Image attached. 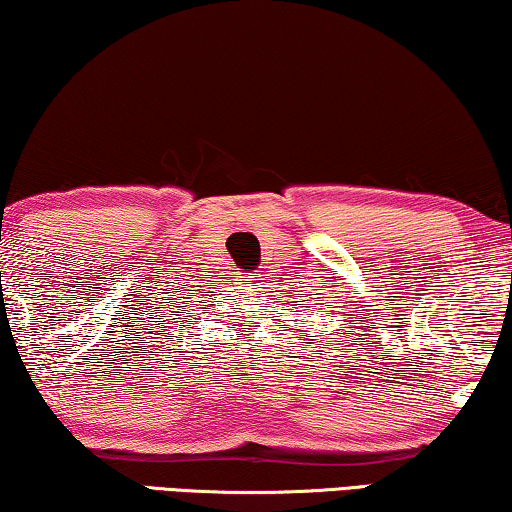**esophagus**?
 Listing matches in <instances>:
<instances>
[{
	"label": "esophagus",
	"instance_id": "esophagus-1",
	"mask_svg": "<svg viewBox=\"0 0 512 512\" xmlns=\"http://www.w3.org/2000/svg\"><path fill=\"white\" fill-rule=\"evenodd\" d=\"M249 274V272H247ZM247 281H254V277H247Z\"/></svg>",
	"mask_w": 512,
	"mask_h": 512
}]
</instances>
